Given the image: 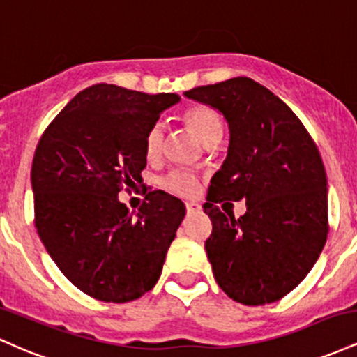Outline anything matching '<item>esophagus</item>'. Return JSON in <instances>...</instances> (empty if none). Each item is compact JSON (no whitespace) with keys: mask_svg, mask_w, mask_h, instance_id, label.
<instances>
[{"mask_svg":"<svg viewBox=\"0 0 357 357\" xmlns=\"http://www.w3.org/2000/svg\"><path fill=\"white\" fill-rule=\"evenodd\" d=\"M185 209H187V214H194V212L200 211V206H199V204H195V202H187Z\"/></svg>","mask_w":357,"mask_h":357,"instance_id":"1","label":"esophagus"}]
</instances>
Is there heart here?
Returning <instances> with one entry per match:
<instances>
[{
	"instance_id": "obj_1",
	"label": "heart",
	"mask_w": 357,
	"mask_h": 357,
	"mask_svg": "<svg viewBox=\"0 0 357 357\" xmlns=\"http://www.w3.org/2000/svg\"><path fill=\"white\" fill-rule=\"evenodd\" d=\"M183 121L199 136L204 145H209L215 139H221L222 121L221 116L218 114L214 107L206 106V104L192 106L183 114ZM163 136H165V128H163L162 123L151 125L145 136V153L148 158H157L162 153ZM160 187L163 190L170 192V194L178 195V197H189L199 189V178L197 175L189 170L174 168V170H170L160 178Z\"/></svg>"
}]
</instances>
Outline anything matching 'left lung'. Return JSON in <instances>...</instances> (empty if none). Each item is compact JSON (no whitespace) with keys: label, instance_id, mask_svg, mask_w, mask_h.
<instances>
[{"label":"left lung","instance_id":"8db88e82","mask_svg":"<svg viewBox=\"0 0 357 357\" xmlns=\"http://www.w3.org/2000/svg\"><path fill=\"white\" fill-rule=\"evenodd\" d=\"M185 96L221 111L231 133L204 204L215 282L244 305L276 302L305 278L327 241V175L317 146L294 111L250 77ZM226 199H246L247 214L224 215L217 204Z\"/></svg>","mask_w":357,"mask_h":357}]
</instances>
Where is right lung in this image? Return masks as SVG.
I'll return each mask as SVG.
<instances>
[{"label":"right lung","mask_w":357,"mask_h":357,"mask_svg":"<svg viewBox=\"0 0 357 357\" xmlns=\"http://www.w3.org/2000/svg\"><path fill=\"white\" fill-rule=\"evenodd\" d=\"M178 101L177 94L96 84L40 138L31 163L35 227L59 270L92 298L131 302L162 275L185 206L153 190L135 214L118 194L143 182L145 136Z\"/></svg>","instance_id":"1"}]
</instances>
